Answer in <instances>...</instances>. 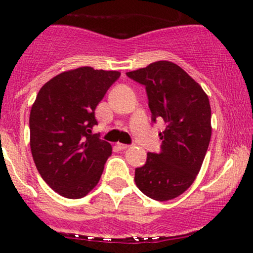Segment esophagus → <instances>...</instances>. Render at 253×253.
Masks as SVG:
<instances>
[{"mask_svg": "<svg viewBox=\"0 0 253 253\" xmlns=\"http://www.w3.org/2000/svg\"><path fill=\"white\" fill-rule=\"evenodd\" d=\"M118 147H119V149H120V150H126V149H128L129 145H127V144H120V143H119V144H118Z\"/></svg>", "mask_w": 253, "mask_h": 253, "instance_id": "34e87169", "label": "esophagus"}]
</instances>
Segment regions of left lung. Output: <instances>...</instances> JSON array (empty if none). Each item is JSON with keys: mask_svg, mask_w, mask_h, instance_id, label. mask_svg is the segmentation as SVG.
I'll return each mask as SVG.
<instances>
[{"mask_svg": "<svg viewBox=\"0 0 253 253\" xmlns=\"http://www.w3.org/2000/svg\"><path fill=\"white\" fill-rule=\"evenodd\" d=\"M146 88L152 121L163 119L161 153H147L136 168V187L157 201L179 196L195 181L211 136V104L199 83L172 62L159 60L127 72Z\"/></svg>", "mask_w": 253, "mask_h": 253, "instance_id": "8db88e82", "label": "left lung"}]
</instances>
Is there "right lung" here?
I'll return each instance as SVG.
<instances>
[{"instance_id":"right-lung-1","label":"right lung","mask_w":253,"mask_h":253,"mask_svg":"<svg viewBox=\"0 0 253 253\" xmlns=\"http://www.w3.org/2000/svg\"><path fill=\"white\" fill-rule=\"evenodd\" d=\"M119 71L82 66L42 86L30 114L31 151L40 176L59 195L81 199L94 189L112 145L91 129L95 109Z\"/></svg>"}]
</instances>
